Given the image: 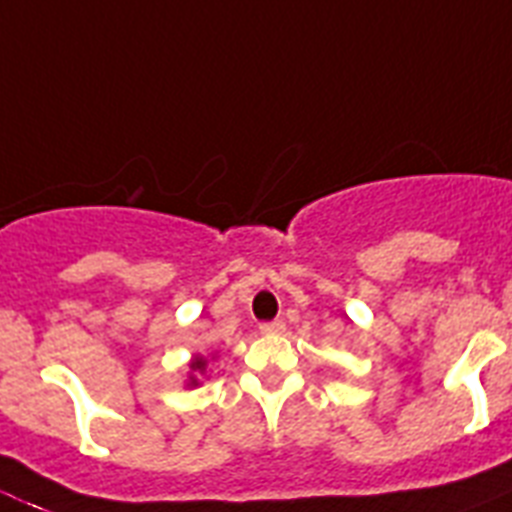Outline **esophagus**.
I'll return each mask as SVG.
<instances>
[{
	"instance_id": "1",
	"label": "esophagus",
	"mask_w": 512,
	"mask_h": 512,
	"mask_svg": "<svg viewBox=\"0 0 512 512\" xmlns=\"http://www.w3.org/2000/svg\"><path fill=\"white\" fill-rule=\"evenodd\" d=\"M286 328L284 321H268V323H260V331L263 334H281Z\"/></svg>"
}]
</instances>
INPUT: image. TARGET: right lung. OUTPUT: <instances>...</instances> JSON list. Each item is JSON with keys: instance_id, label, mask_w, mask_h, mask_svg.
I'll list each match as a JSON object with an SVG mask.
<instances>
[{"instance_id": "add662e5", "label": "right lung", "mask_w": 512, "mask_h": 512, "mask_svg": "<svg viewBox=\"0 0 512 512\" xmlns=\"http://www.w3.org/2000/svg\"><path fill=\"white\" fill-rule=\"evenodd\" d=\"M205 368V357H197L194 363H191V371H202ZM191 384H197V378H191Z\"/></svg>"}]
</instances>
